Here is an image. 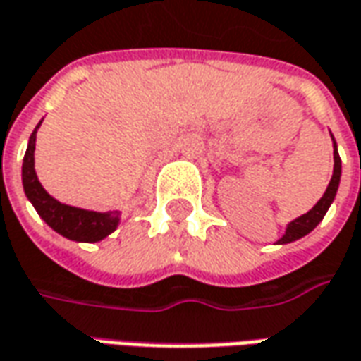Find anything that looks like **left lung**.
<instances>
[{
	"instance_id": "1",
	"label": "left lung",
	"mask_w": 361,
	"mask_h": 361,
	"mask_svg": "<svg viewBox=\"0 0 361 361\" xmlns=\"http://www.w3.org/2000/svg\"><path fill=\"white\" fill-rule=\"evenodd\" d=\"M332 140H334V137H332ZM340 173H342V162H340L336 142H334V172H332V178H330V183L329 188H326V191H324V195L319 199V203L312 207L309 213H305V215H301L299 219H295V221H291V223L287 224L286 234L277 240V244H287V242L299 240L301 236L311 233L312 228L321 223L322 216L326 215V211H329L330 203L336 197V191H338L340 183Z\"/></svg>"
}]
</instances>
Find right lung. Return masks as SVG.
I'll return each instance as SVG.
<instances>
[{
    "mask_svg": "<svg viewBox=\"0 0 361 361\" xmlns=\"http://www.w3.org/2000/svg\"><path fill=\"white\" fill-rule=\"evenodd\" d=\"M40 127V123L37 128ZM37 128L32 130L29 138V146L23 158V189L29 197L32 207L37 209L40 219L49 224L52 231L66 236L75 242H99L105 236H109L117 224H119V213H97V211H85L78 207H70L60 203L54 197H50L40 185L37 172H35V142H37Z\"/></svg>",
    "mask_w": 361,
    "mask_h": 361,
    "instance_id": "1",
    "label": "right lung"
}]
</instances>
